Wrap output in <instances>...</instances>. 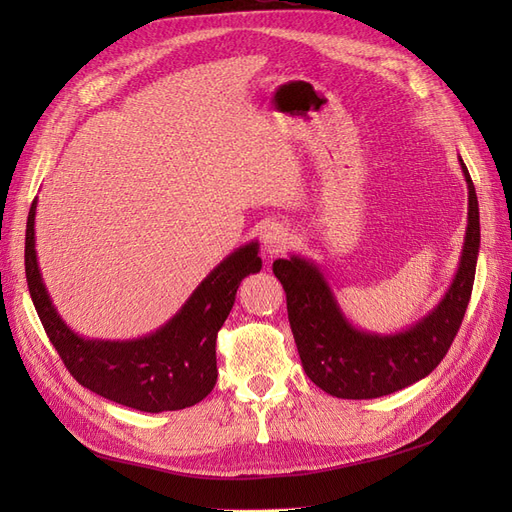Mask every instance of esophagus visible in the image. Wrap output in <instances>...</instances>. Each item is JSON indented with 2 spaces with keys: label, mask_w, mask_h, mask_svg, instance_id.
<instances>
[{
  "label": "esophagus",
  "mask_w": 512,
  "mask_h": 512,
  "mask_svg": "<svg viewBox=\"0 0 512 512\" xmlns=\"http://www.w3.org/2000/svg\"><path fill=\"white\" fill-rule=\"evenodd\" d=\"M288 245H290V232L286 226L271 224L269 228H265V232H262V247H265V252L271 258L282 254Z\"/></svg>",
  "instance_id": "34e87169"
}]
</instances>
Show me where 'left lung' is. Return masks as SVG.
Segmentation results:
<instances>
[{
	"instance_id": "obj_1",
	"label": "left lung",
	"mask_w": 512,
	"mask_h": 512,
	"mask_svg": "<svg viewBox=\"0 0 512 512\" xmlns=\"http://www.w3.org/2000/svg\"><path fill=\"white\" fill-rule=\"evenodd\" d=\"M468 228L459 267L442 301L399 333L356 329L314 260L292 254L273 262L286 290L288 320L307 378L339 399H374L423 380L440 365L466 314L480 247L478 198L466 164Z\"/></svg>"
}]
</instances>
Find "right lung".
Listing matches in <instances>:
<instances>
[{
    "instance_id": "1",
    "label": "right lung",
    "mask_w": 512,
    "mask_h": 512,
    "mask_svg": "<svg viewBox=\"0 0 512 512\" xmlns=\"http://www.w3.org/2000/svg\"><path fill=\"white\" fill-rule=\"evenodd\" d=\"M36 205L25 230V275L51 344L74 380L96 395L141 412H168L203 401L218 382L215 339L235 305L243 277L258 273V241L228 254L158 331L138 339H89L57 314L36 256Z\"/></svg>"
}]
</instances>
